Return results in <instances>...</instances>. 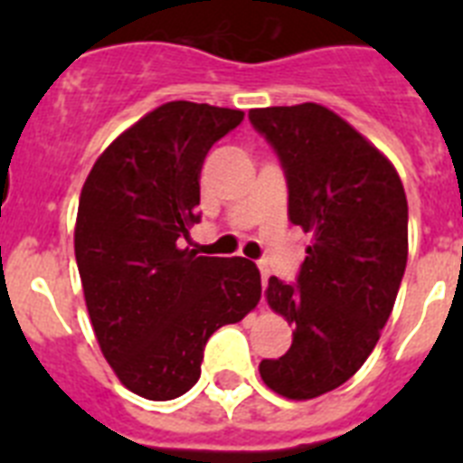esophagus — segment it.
<instances>
[{
  "label": "esophagus",
  "instance_id": "1",
  "mask_svg": "<svg viewBox=\"0 0 463 463\" xmlns=\"http://www.w3.org/2000/svg\"><path fill=\"white\" fill-rule=\"evenodd\" d=\"M260 271H261V285H264V289H267V282H269V269L264 267V264H260Z\"/></svg>",
  "mask_w": 463,
  "mask_h": 463
}]
</instances>
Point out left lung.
Wrapping results in <instances>:
<instances>
[{"mask_svg":"<svg viewBox=\"0 0 463 463\" xmlns=\"http://www.w3.org/2000/svg\"><path fill=\"white\" fill-rule=\"evenodd\" d=\"M248 118L280 159L289 220L313 234L294 285L269 278V306L294 338L260 375L288 399H315L362 369L390 320L408 261L406 192L390 159L325 106Z\"/></svg>","mask_w":463,"mask_h":463,"instance_id":"obj_1","label":"left lung"}]
</instances>
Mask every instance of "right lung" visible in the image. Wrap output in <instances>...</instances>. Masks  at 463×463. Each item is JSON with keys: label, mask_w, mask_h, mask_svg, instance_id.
<instances>
[{"label": "right lung", "mask_w": 463, "mask_h": 463, "mask_svg": "<svg viewBox=\"0 0 463 463\" xmlns=\"http://www.w3.org/2000/svg\"><path fill=\"white\" fill-rule=\"evenodd\" d=\"M241 122L243 110L169 101L110 143L80 192L73 248L94 336L143 399L192 390L208 338L261 297L250 260L181 248L202 220L203 159Z\"/></svg>", "instance_id": "add662e5"}]
</instances>
